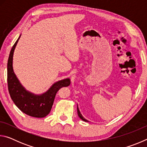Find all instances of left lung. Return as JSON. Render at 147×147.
Here are the masks:
<instances>
[{"label": "left lung", "instance_id": "1", "mask_svg": "<svg viewBox=\"0 0 147 147\" xmlns=\"http://www.w3.org/2000/svg\"><path fill=\"white\" fill-rule=\"evenodd\" d=\"M77 111H78V117H79L80 118V119H82V120L84 121H85V122H88V121L87 120V119H86L85 118H84V117L82 116V114H81L80 111V110H79L78 107V104H77Z\"/></svg>", "mask_w": 147, "mask_h": 147}]
</instances>
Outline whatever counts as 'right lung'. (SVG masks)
Here are the masks:
<instances>
[{
  "label": "right lung",
  "mask_w": 147,
  "mask_h": 147,
  "mask_svg": "<svg viewBox=\"0 0 147 147\" xmlns=\"http://www.w3.org/2000/svg\"><path fill=\"white\" fill-rule=\"evenodd\" d=\"M21 36L12 47L8 58L7 69L9 93L14 104L23 113L34 117H45L51 110L57 92L62 87L70 85L71 80L65 78L56 82L46 92L40 94L27 91L17 78L13 69V53Z\"/></svg>",
  "instance_id": "1"
}]
</instances>
